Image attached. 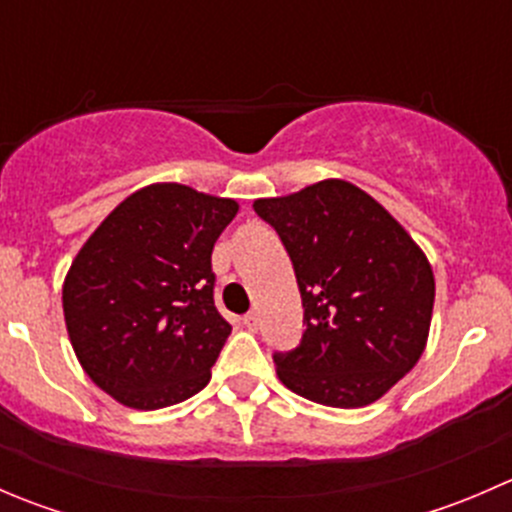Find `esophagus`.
<instances>
[{"label":"esophagus","mask_w":512,"mask_h":512,"mask_svg":"<svg viewBox=\"0 0 512 512\" xmlns=\"http://www.w3.org/2000/svg\"><path fill=\"white\" fill-rule=\"evenodd\" d=\"M242 322H245V327L250 329V332H257V327H260V317H257V312H247L245 317H242Z\"/></svg>","instance_id":"34e87169"}]
</instances>
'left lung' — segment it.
<instances>
[{
    "instance_id": "left-lung-1",
    "label": "left lung",
    "mask_w": 512,
    "mask_h": 512,
    "mask_svg": "<svg viewBox=\"0 0 512 512\" xmlns=\"http://www.w3.org/2000/svg\"><path fill=\"white\" fill-rule=\"evenodd\" d=\"M252 208L280 235L302 294L307 329L297 349L275 354L280 381L334 409L374 404L426 349L436 282L423 250L339 178Z\"/></svg>"
}]
</instances>
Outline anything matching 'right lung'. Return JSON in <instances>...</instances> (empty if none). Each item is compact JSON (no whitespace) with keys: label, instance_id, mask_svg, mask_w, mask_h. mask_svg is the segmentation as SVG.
<instances>
[{"label":"right lung","instance_id":"add662e5","mask_svg":"<svg viewBox=\"0 0 512 512\" xmlns=\"http://www.w3.org/2000/svg\"><path fill=\"white\" fill-rule=\"evenodd\" d=\"M240 205L180 183L128 195L64 280L71 347L118 404L153 411L205 389L232 327L215 309V240Z\"/></svg>","mask_w":512,"mask_h":512}]
</instances>
